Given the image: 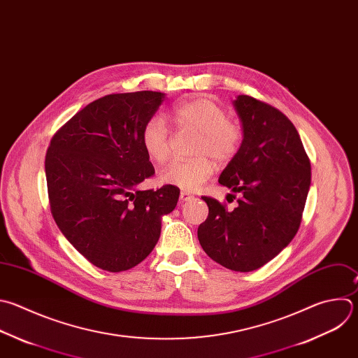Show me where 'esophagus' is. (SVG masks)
Returning a JSON list of instances; mask_svg holds the SVG:
<instances>
[{
    "mask_svg": "<svg viewBox=\"0 0 358 358\" xmlns=\"http://www.w3.org/2000/svg\"><path fill=\"white\" fill-rule=\"evenodd\" d=\"M191 198H194L189 192H187V191H181V194H180V201H182V202H185V201H189Z\"/></svg>",
    "mask_w": 358,
    "mask_h": 358,
    "instance_id": "34e87169",
    "label": "esophagus"
}]
</instances>
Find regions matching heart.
I'll return each instance as SVG.
<instances>
[{"mask_svg": "<svg viewBox=\"0 0 358 358\" xmlns=\"http://www.w3.org/2000/svg\"><path fill=\"white\" fill-rule=\"evenodd\" d=\"M171 119L178 129L196 132L192 148L195 159L173 162L160 171V181L181 189H198L210 178L215 163L229 162L239 152L242 145V129L227 119L226 110L206 98H194L180 102L171 109ZM142 146L148 157L162 164L170 155L169 129L159 116L150 117L142 129Z\"/></svg>", "mask_w": 358, "mask_h": 358, "instance_id": "heart-1", "label": "heart"}]
</instances>
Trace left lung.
Instances as JSON below:
<instances>
[{"mask_svg": "<svg viewBox=\"0 0 358 358\" xmlns=\"http://www.w3.org/2000/svg\"><path fill=\"white\" fill-rule=\"evenodd\" d=\"M243 128L239 152L219 182L241 194L233 210L210 196L198 227L203 252L241 273L273 260L296 234L310 185V162L294 124L277 108L249 95L233 102Z\"/></svg>", "mask_w": 358, "mask_h": 358, "instance_id": "8db88e82", "label": "left lung"}]
</instances>
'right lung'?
<instances>
[{
    "instance_id": "right-lung-1",
    "label": "right lung",
    "mask_w": 358,
    "mask_h": 358,
    "mask_svg": "<svg viewBox=\"0 0 358 358\" xmlns=\"http://www.w3.org/2000/svg\"><path fill=\"white\" fill-rule=\"evenodd\" d=\"M163 92L109 94L78 110L52 138L45 159L49 203L66 239L95 267L127 271L155 249L162 216L180 189L139 191L155 174L142 129Z\"/></svg>"
}]
</instances>
